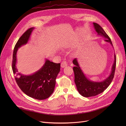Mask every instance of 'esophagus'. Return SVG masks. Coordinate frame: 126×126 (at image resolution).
<instances>
[{"label":"esophagus","instance_id":"34e87169","mask_svg":"<svg viewBox=\"0 0 126 126\" xmlns=\"http://www.w3.org/2000/svg\"><path fill=\"white\" fill-rule=\"evenodd\" d=\"M67 66V62L66 61H63V62H61V67L62 68H64V67H65Z\"/></svg>","mask_w":126,"mask_h":126}]
</instances>
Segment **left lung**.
<instances>
[{
  "instance_id": "left-lung-1",
  "label": "left lung",
  "mask_w": 126,
  "mask_h": 126,
  "mask_svg": "<svg viewBox=\"0 0 126 126\" xmlns=\"http://www.w3.org/2000/svg\"><path fill=\"white\" fill-rule=\"evenodd\" d=\"M93 25L96 31L98 33V35H101L106 38L105 41L110 43L113 46L111 39L102 27L96 23H93ZM73 63L75 65L73 69L75 76L74 82L77 90L82 96L84 97H90L96 96L103 92L111 83L115 74L116 57V55L114 54V62L112 66L110 75L102 82H94L88 79L82 71L77 58H75L73 60Z\"/></svg>"
}]
</instances>
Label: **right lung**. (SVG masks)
I'll use <instances>...</instances> for the list:
<instances>
[{"label": "right lung", "instance_id": "add662e5", "mask_svg": "<svg viewBox=\"0 0 126 126\" xmlns=\"http://www.w3.org/2000/svg\"><path fill=\"white\" fill-rule=\"evenodd\" d=\"M34 27L26 31L17 42L13 51L12 68L16 82L27 96L37 100H44L53 93L56 84V79L60 71V63H55L48 59L35 73L30 75H24L17 72L16 67L17 51L21 46L26 44L30 37Z\"/></svg>", "mask_w": 126, "mask_h": 126}]
</instances>
